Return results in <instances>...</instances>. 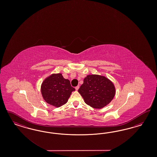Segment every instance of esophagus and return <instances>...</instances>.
Here are the masks:
<instances>
[{
  "instance_id": "1",
  "label": "esophagus",
  "mask_w": 157,
  "mask_h": 157,
  "mask_svg": "<svg viewBox=\"0 0 157 157\" xmlns=\"http://www.w3.org/2000/svg\"><path fill=\"white\" fill-rule=\"evenodd\" d=\"M79 86H77L75 87V90H78L79 89Z\"/></svg>"
}]
</instances>
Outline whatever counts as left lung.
Masks as SVG:
<instances>
[{
    "label": "left lung",
    "instance_id": "left-lung-1",
    "mask_svg": "<svg viewBox=\"0 0 157 157\" xmlns=\"http://www.w3.org/2000/svg\"><path fill=\"white\" fill-rule=\"evenodd\" d=\"M78 92L86 104L95 109H101L109 104L116 94L113 82L106 77L99 75H88Z\"/></svg>",
    "mask_w": 157,
    "mask_h": 157
}]
</instances>
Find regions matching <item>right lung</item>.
Masks as SVG:
<instances>
[{
	"instance_id": "1",
	"label": "right lung",
	"mask_w": 157,
	"mask_h": 157,
	"mask_svg": "<svg viewBox=\"0 0 157 157\" xmlns=\"http://www.w3.org/2000/svg\"><path fill=\"white\" fill-rule=\"evenodd\" d=\"M75 90L70 81L64 78L60 73L52 74L48 76L41 86L44 100L56 108L66 104L72 92Z\"/></svg>"
}]
</instances>
